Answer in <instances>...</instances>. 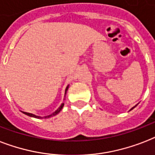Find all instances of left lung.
<instances>
[{
	"instance_id": "left-lung-1",
	"label": "left lung",
	"mask_w": 155,
	"mask_h": 155,
	"mask_svg": "<svg viewBox=\"0 0 155 155\" xmlns=\"http://www.w3.org/2000/svg\"><path fill=\"white\" fill-rule=\"evenodd\" d=\"M137 106V105H136V106H133V108H132V109L130 110H133V108H135V107H136V106Z\"/></svg>"
}]
</instances>
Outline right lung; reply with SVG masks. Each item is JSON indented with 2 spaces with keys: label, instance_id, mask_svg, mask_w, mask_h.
<instances>
[{
  "label": "right lung",
  "instance_id": "1",
  "mask_svg": "<svg viewBox=\"0 0 155 155\" xmlns=\"http://www.w3.org/2000/svg\"><path fill=\"white\" fill-rule=\"evenodd\" d=\"M68 88H69V84L67 85V87L66 88V90H65V97H66V94H67V90H68ZM65 100V98H64ZM63 106H64V102H62V104H61V106H59L58 108L55 110V111L53 113V114H49V115H48V116H45V117H41V116H38V115H35V114H31V113H28V112H24V111H22V113L24 114H27V115H28V116H30V117H33V118H36V119H43V118H50V117L52 116H54V115H56V114H58L59 113V112L61 111L62 110V109L63 108Z\"/></svg>",
  "mask_w": 155,
  "mask_h": 155
}]
</instances>
